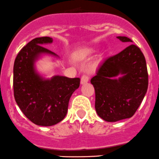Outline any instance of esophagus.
I'll return each instance as SVG.
<instances>
[{
    "instance_id": "1",
    "label": "esophagus",
    "mask_w": 159,
    "mask_h": 159,
    "mask_svg": "<svg viewBox=\"0 0 159 159\" xmlns=\"http://www.w3.org/2000/svg\"><path fill=\"white\" fill-rule=\"evenodd\" d=\"M88 81H89V76H88L87 75H83L81 77V81H80V83H81V84H85V83H87Z\"/></svg>"
}]
</instances>
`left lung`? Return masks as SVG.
I'll return each instance as SVG.
<instances>
[{
  "mask_svg": "<svg viewBox=\"0 0 159 159\" xmlns=\"http://www.w3.org/2000/svg\"><path fill=\"white\" fill-rule=\"evenodd\" d=\"M123 42L129 38L117 36ZM95 89V109L108 122L130 118L142 102L148 85L145 58L141 49L131 45L115 56L105 59L90 80Z\"/></svg>",
  "mask_w": 159,
  "mask_h": 159,
  "instance_id": "8db88e82",
  "label": "left lung"
}]
</instances>
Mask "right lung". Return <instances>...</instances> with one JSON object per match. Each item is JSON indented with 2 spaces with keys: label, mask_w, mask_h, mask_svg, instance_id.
Here are the masks:
<instances>
[{
  "label": "right lung",
  "mask_w": 159,
  "mask_h": 159,
  "mask_svg": "<svg viewBox=\"0 0 159 159\" xmlns=\"http://www.w3.org/2000/svg\"><path fill=\"white\" fill-rule=\"evenodd\" d=\"M52 42L50 37L32 39L18 52L14 64L15 101L27 118L39 126H52L63 120L70 97L80 83V78L59 75L45 78L37 71L35 62L42 56L59 59L42 46Z\"/></svg>",
  "instance_id": "add662e5"
}]
</instances>
